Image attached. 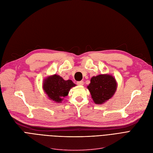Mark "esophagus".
Returning a JSON list of instances; mask_svg holds the SVG:
<instances>
[{
    "instance_id": "esophagus-1",
    "label": "esophagus",
    "mask_w": 153,
    "mask_h": 153,
    "mask_svg": "<svg viewBox=\"0 0 153 153\" xmlns=\"http://www.w3.org/2000/svg\"><path fill=\"white\" fill-rule=\"evenodd\" d=\"M77 84L79 86H82L84 85V82L82 81H79L77 82Z\"/></svg>"
}]
</instances>
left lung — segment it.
Segmentation results:
<instances>
[{
    "instance_id": "8db88e82",
    "label": "left lung",
    "mask_w": 153,
    "mask_h": 153,
    "mask_svg": "<svg viewBox=\"0 0 153 153\" xmlns=\"http://www.w3.org/2000/svg\"><path fill=\"white\" fill-rule=\"evenodd\" d=\"M95 104L102 105L113 97L117 88L115 78L108 74L93 76L87 86Z\"/></svg>"
}]
</instances>
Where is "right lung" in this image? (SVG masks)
<instances>
[{
    "label": "right lung",
    "instance_id": "add662e5",
    "mask_svg": "<svg viewBox=\"0 0 153 153\" xmlns=\"http://www.w3.org/2000/svg\"><path fill=\"white\" fill-rule=\"evenodd\" d=\"M76 85L71 80H64L57 74L45 77L42 84L43 91L48 98L56 103H62L64 98L69 94L71 89Z\"/></svg>",
    "mask_w": 153,
    "mask_h": 153
}]
</instances>
